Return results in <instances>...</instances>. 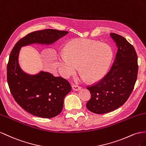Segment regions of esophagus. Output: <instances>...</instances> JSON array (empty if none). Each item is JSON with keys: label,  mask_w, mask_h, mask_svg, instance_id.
<instances>
[{"label": "esophagus", "mask_w": 146, "mask_h": 146, "mask_svg": "<svg viewBox=\"0 0 146 146\" xmlns=\"http://www.w3.org/2000/svg\"><path fill=\"white\" fill-rule=\"evenodd\" d=\"M81 87L80 86H79L76 85V84H73V85L72 86V89H73V90H75V91L80 90L81 89Z\"/></svg>", "instance_id": "34e87169"}]
</instances>
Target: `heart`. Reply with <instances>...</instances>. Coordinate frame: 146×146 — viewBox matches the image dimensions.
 <instances>
[{
  "mask_svg": "<svg viewBox=\"0 0 146 146\" xmlns=\"http://www.w3.org/2000/svg\"><path fill=\"white\" fill-rule=\"evenodd\" d=\"M65 53L56 58V64L61 75L68 78L77 70L81 72L82 80L90 82L100 80L109 67L112 57L110 46L90 40L75 39L64 48Z\"/></svg>",
  "mask_w": 146,
  "mask_h": 146,
  "instance_id": "obj_1",
  "label": "heart"
}]
</instances>
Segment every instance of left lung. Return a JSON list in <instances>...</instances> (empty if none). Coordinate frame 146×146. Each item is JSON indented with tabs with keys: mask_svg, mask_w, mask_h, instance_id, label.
I'll return each instance as SVG.
<instances>
[{
	"mask_svg": "<svg viewBox=\"0 0 146 146\" xmlns=\"http://www.w3.org/2000/svg\"><path fill=\"white\" fill-rule=\"evenodd\" d=\"M110 35L118 48L114 63L102 80L87 87L91 98L86 107L98 114L122 106L134 89L138 76V56L134 47L122 36L114 33Z\"/></svg>",
	"mask_w": 146,
	"mask_h": 146,
	"instance_id": "obj_1",
	"label": "left lung"
}]
</instances>
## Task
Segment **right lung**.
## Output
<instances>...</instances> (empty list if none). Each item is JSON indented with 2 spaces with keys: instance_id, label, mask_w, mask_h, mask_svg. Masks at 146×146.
<instances>
[{
  "instance_id": "1",
  "label": "right lung",
  "mask_w": 146,
  "mask_h": 146,
  "mask_svg": "<svg viewBox=\"0 0 146 146\" xmlns=\"http://www.w3.org/2000/svg\"><path fill=\"white\" fill-rule=\"evenodd\" d=\"M67 31L44 29L21 38L10 53L7 64V82L11 95L18 105L29 113L42 118L59 115L64 99L72 90L69 82L48 72L30 75L21 69L18 55L21 46L34 43L49 44L63 37Z\"/></svg>"
}]
</instances>
